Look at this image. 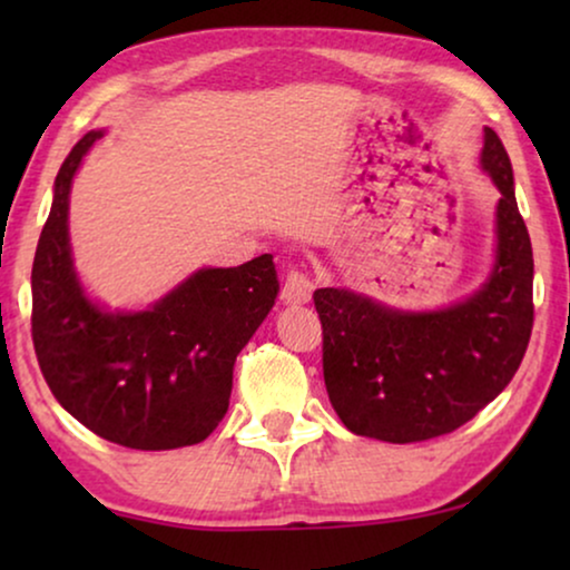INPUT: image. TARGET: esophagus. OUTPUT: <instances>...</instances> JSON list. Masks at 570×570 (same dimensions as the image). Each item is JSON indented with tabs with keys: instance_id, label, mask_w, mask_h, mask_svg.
Here are the masks:
<instances>
[{
	"instance_id": "1",
	"label": "esophagus",
	"mask_w": 570,
	"mask_h": 570,
	"mask_svg": "<svg viewBox=\"0 0 570 570\" xmlns=\"http://www.w3.org/2000/svg\"><path fill=\"white\" fill-rule=\"evenodd\" d=\"M311 295H314V279L298 269L287 272L283 285V303H287V306H303V303L311 301Z\"/></svg>"
}]
</instances>
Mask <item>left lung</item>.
Masks as SVG:
<instances>
[{
	"mask_svg": "<svg viewBox=\"0 0 570 570\" xmlns=\"http://www.w3.org/2000/svg\"><path fill=\"white\" fill-rule=\"evenodd\" d=\"M480 168L495 205L493 267L478 291L441 308H396L350 287H322L324 384L347 431L415 443L456 431L509 386L532 334L534 259L509 153L490 127Z\"/></svg>",
	"mask_w": 570,
	"mask_h": 570,
	"instance_id": "8db88e82",
	"label": "left lung"
}]
</instances>
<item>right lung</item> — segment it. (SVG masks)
<instances>
[{"label": "right lung", "instance_id": "obj_1", "mask_svg": "<svg viewBox=\"0 0 570 570\" xmlns=\"http://www.w3.org/2000/svg\"><path fill=\"white\" fill-rule=\"evenodd\" d=\"M104 135L88 131L53 181L30 275L38 365L61 407L100 439L142 451L191 446L228 412L233 365L275 306L277 269L272 254L202 267L147 308L92 298L69 244V191Z\"/></svg>", "mask_w": 570, "mask_h": 570}]
</instances>
